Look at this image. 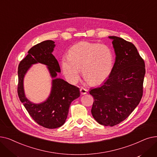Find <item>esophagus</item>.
<instances>
[{"label": "esophagus", "instance_id": "obj_1", "mask_svg": "<svg viewBox=\"0 0 157 157\" xmlns=\"http://www.w3.org/2000/svg\"><path fill=\"white\" fill-rule=\"evenodd\" d=\"M80 92H81V95H85V94H86L88 90L84 88H80Z\"/></svg>", "mask_w": 157, "mask_h": 157}]
</instances>
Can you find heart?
I'll use <instances>...</instances> for the list:
<instances>
[{
    "label": "heart",
    "mask_w": 157,
    "mask_h": 157,
    "mask_svg": "<svg viewBox=\"0 0 157 157\" xmlns=\"http://www.w3.org/2000/svg\"><path fill=\"white\" fill-rule=\"evenodd\" d=\"M114 57L111 49L104 44L81 42L72 46L68 56L61 60L63 75L71 83L79 79V71L93 85L102 83L108 78L113 67Z\"/></svg>",
    "instance_id": "heart-1"
}]
</instances>
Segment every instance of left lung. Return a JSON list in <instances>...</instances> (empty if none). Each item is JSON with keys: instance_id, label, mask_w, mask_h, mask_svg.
I'll return each mask as SVG.
<instances>
[{"instance_id": "8db88e82", "label": "left lung", "mask_w": 157, "mask_h": 157, "mask_svg": "<svg viewBox=\"0 0 157 157\" xmlns=\"http://www.w3.org/2000/svg\"><path fill=\"white\" fill-rule=\"evenodd\" d=\"M116 60L108 79L100 86L90 89L94 98L91 110L99 124L113 127L125 120L143 96L144 62L136 46L117 36H109Z\"/></svg>"}]
</instances>
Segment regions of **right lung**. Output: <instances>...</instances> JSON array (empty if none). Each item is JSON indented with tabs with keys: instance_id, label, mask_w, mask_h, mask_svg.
I'll return each mask as SVG.
<instances>
[{
	"instance_id": "right-lung-1",
	"label": "right lung",
	"mask_w": 157,
	"mask_h": 157,
	"mask_svg": "<svg viewBox=\"0 0 157 157\" xmlns=\"http://www.w3.org/2000/svg\"><path fill=\"white\" fill-rule=\"evenodd\" d=\"M55 47V42L52 40H44L33 46L20 62L18 70L20 100L34 121L47 128H56L63 125L71 102L80 96L79 88L57 78V74L61 71L59 62L52 54ZM37 63L45 64L52 79L51 94L44 101L40 103H34L27 98L23 84L28 71Z\"/></svg>"
}]
</instances>
